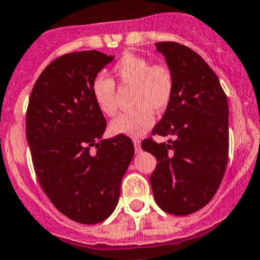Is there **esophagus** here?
<instances>
[{"label":"esophagus","instance_id":"obj_1","mask_svg":"<svg viewBox=\"0 0 260 260\" xmlns=\"http://www.w3.org/2000/svg\"><path fill=\"white\" fill-rule=\"evenodd\" d=\"M133 143H134L135 153H138V154H139V153L142 152V147H140V140L139 139H134V140H133Z\"/></svg>","mask_w":260,"mask_h":260}]
</instances>
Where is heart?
<instances>
[{
	"instance_id": "1",
	"label": "heart",
	"mask_w": 260,
	"mask_h": 260,
	"mask_svg": "<svg viewBox=\"0 0 260 260\" xmlns=\"http://www.w3.org/2000/svg\"><path fill=\"white\" fill-rule=\"evenodd\" d=\"M113 76L122 85H134L133 106L135 108L121 113L110 123L113 135L140 137L154 123V112H162L174 94V75L167 65L154 63L137 54H123L112 68ZM91 97L98 110L113 116L117 110L116 85L106 75L95 76L90 86Z\"/></svg>"
}]
</instances>
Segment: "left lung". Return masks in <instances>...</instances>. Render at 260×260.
Wrapping results in <instances>:
<instances>
[{
    "label": "left lung",
    "mask_w": 260,
    "mask_h": 260,
    "mask_svg": "<svg viewBox=\"0 0 260 260\" xmlns=\"http://www.w3.org/2000/svg\"><path fill=\"white\" fill-rule=\"evenodd\" d=\"M174 75V94L152 134L143 140L157 159L149 177L160 209L186 216L207 206L221 185L229 159V103L218 78L197 52L175 42L155 43Z\"/></svg>",
    "instance_id": "left-lung-1"
}]
</instances>
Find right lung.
I'll list each match as a JSON object with an SVG mask.
<instances>
[{"mask_svg": "<svg viewBox=\"0 0 260 260\" xmlns=\"http://www.w3.org/2000/svg\"><path fill=\"white\" fill-rule=\"evenodd\" d=\"M113 58L94 49L63 54L42 71L29 98L26 139L39 184L79 223L112 214L134 155L126 135L102 139L107 122L90 93L91 81Z\"/></svg>", "mask_w": 260, "mask_h": 260, "instance_id": "add662e5", "label": "right lung"}]
</instances>
